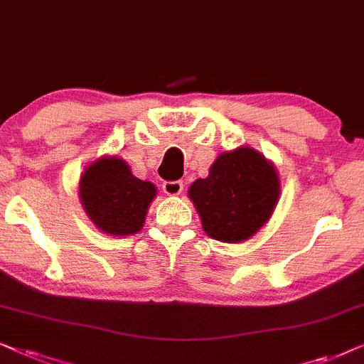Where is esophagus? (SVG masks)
Instances as JSON below:
<instances>
[{"instance_id":"obj_1","label":"esophagus","mask_w":364,"mask_h":364,"mask_svg":"<svg viewBox=\"0 0 364 364\" xmlns=\"http://www.w3.org/2000/svg\"><path fill=\"white\" fill-rule=\"evenodd\" d=\"M163 191L168 196H178L183 191V183L181 181H164L163 183Z\"/></svg>"}]
</instances>
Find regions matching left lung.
Wrapping results in <instances>:
<instances>
[{
	"label": "left lung",
	"instance_id": "1",
	"mask_svg": "<svg viewBox=\"0 0 364 364\" xmlns=\"http://www.w3.org/2000/svg\"><path fill=\"white\" fill-rule=\"evenodd\" d=\"M279 195L278 169L251 146L221 153L210 174L188 190L203 230L221 243H241L256 235L269 221Z\"/></svg>",
	"mask_w": 364,
	"mask_h": 364
}]
</instances>
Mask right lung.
<instances>
[{
	"label": "right lung",
	"mask_w": 364,
	"mask_h": 364,
	"mask_svg": "<svg viewBox=\"0 0 364 364\" xmlns=\"http://www.w3.org/2000/svg\"><path fill=\"white\" fill-rule=\"evenodd\" d=\"M77 195L85 213L101 232L129 236L141 231L148 208L156 198V186L134 176L118 154H105L81 173Z\"/></svg>",
	"instance_id": "1"
}]
</instances>
